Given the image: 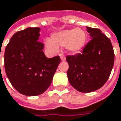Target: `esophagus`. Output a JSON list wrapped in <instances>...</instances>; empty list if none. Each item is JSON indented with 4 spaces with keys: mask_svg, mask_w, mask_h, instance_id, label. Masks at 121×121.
<instances>
[{
    "mask_svg": "<svg viewBox=\"0 0 121 121\" xmlns=\"http://www.w3.org/2000/svg\"><path fill=\"white\" fill-rule=\"evenodd\" d=\"M60 60H61L62 61L65 60V56L63 55V53H60Z\"/></svg>",
    "mask_w": 121,
    "mask_h": 121,
    "instance_id": "esophagus-1",
    "label": "esophagus"
}]
</instances>
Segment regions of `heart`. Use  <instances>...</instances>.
<instances>
[{
  "instance_id": "obj_1",
  "label": "heart",
  "mask_w": 121,
  "mask_h": 121,
  "mask_svg": "<svg viewBox=\"0 0 121 121\" xmlns=\"http://www.w3.org/2000/svg\"><path fill=\"white\" fill-rule=\"evenodd\" d=\"M52 41L47 40L46 46L53 52L58 50L56 46L65 47L70 53H77L83 49L86 40L87 35L85 30L82 28H74L64 30L53 33L52 35Z\"/></svg>"
}]
</instances>
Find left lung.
Here are the masks:
<instances>
[{
    "label": "left lung",
    "mask_w": 121,
    "mask_h": 121,
    "mask_svg": "<svg viewBox=\"0 0 121 121\" xmlns=\"http://www.w3.org/2000/svg\"><path fill=\"white\" fill-rule=\"evenodd\" d=\"M86 28L91 39L83 52L66 57L69 82L82 93L93 92L103 86L114 63V52L110 39L98 28Z\"/></svg>",
    "instance_id": "left-lung-1"
}]
</instances>
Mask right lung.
Returning a JSON list of instances; mask_svg holds the SVG:
<instances>
[{
    "instance_id": "right-lung-1",
    "label": "right lung",
    "mask_w": 121,
    "mask_h": 121,
    "mask_svg": "<svg viewBox=\"0 0 121 121\" xmlns=\"http://www.w3.org/2000/svg\"><path fill=\"white\" fill-rule=\"evenodd\" d=\"M39 30L36 27L17 32L5 51V69L8 79L19 93L27 96L38 95L47 91L60 62L58 56L46 57L44 44L38 41Z\"/></svg>"
}]
</instances>
